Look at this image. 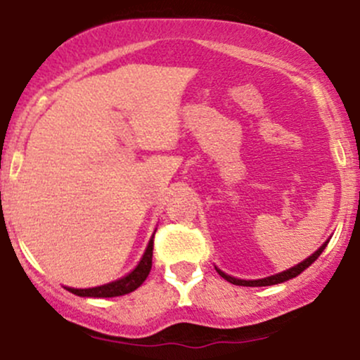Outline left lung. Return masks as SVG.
I'll return each mask as SVG.
<instances>
[{
	"mask_svg": "<svg viewBox=\"0 0 360 360\" xmlns=\"http://www.w3.org/2000/svg\"><path fill=\"white\" fill-rule=\"evenodd\" d=\"M326 245H328V242H326V244L322 245L321 249H319V250H315V252L311 254L310 257H307V259H304V261H301L300 264H296V266L289 268V270L282 271V274L271 275V277H266V278H259V281H242V278H235V277H230V275L223 274V271H221V270H217V274H219L221 277L224 278V281L231 282V284H235V285H245V288H263V285H275V284H281V282H285V281H289V278H294V277H297V275H300L301 271H303V270H307V268L310 266V264L314 263V261L317 259L319 256H321V254H322V250L326 249Z\"/></svg>",
	"mask_w": 360,
	"mask_h": 360,
	"instance_id": "obj_1",
	"label": "left lung"
}]
</instances>
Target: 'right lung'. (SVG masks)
<instances>
[{
    "label": "right lung",
    "instance_id": "obj_1",
    "mask_svg": "<svg viewBox=\"0 0 360 360\" xmlns=\"http://www.w3.org/2000/svg\"><path fill=\"white\" fill-rule=\"evenodd\" d=\"M153 238H151L150 244H148L146 252H144L143 259L139 261L136 270L130 271L127 277L111 282V284H104V285H99V288H92V289H72V288H66V289L69 292L76 294V296H85V297H115V296H123V294L136 291V289L146 281L148 275H150L151 264H153Z\"/></svg>",
    "mask_w": 360,
    "mask_h": 360
}]
</instances>
